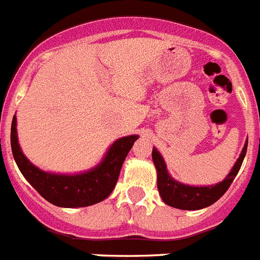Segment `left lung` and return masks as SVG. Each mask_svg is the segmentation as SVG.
Masks as SVG:
<instances>
[{
  "instance_id": "8db88e82",
  "label": "left lung",
  "mask_w": 260,
  "mask_h": 260,
  "mask_svg": "<svg viewBox=\"0 0 260 260\" xmlns=\"http://www.w3.org/2000/svg\"><path fill=\"white\" fill-rule=\"evenodd\" d=\"M246 150L247 142L245 143V147H243L238 160L236 161L234 167L232 168L231 173L226 176V178L222 182L217 183L215 186L197 187V186L183 185V183L174 181L168 173L161 155L157 152L156 148H153L152 160L156 167V171H157V189L160 195H161V199L168 206L178 208V210L194 211L208 207V206L215 203L216 201H219L222 195L226 192V190L229 189V186L233 182L234 177L237 176V173L240 172L243 158L246 155Z\"/></svg>"
}]
</instances>
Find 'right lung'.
I'll use <instances>...</instances> for the list:
<instances>
[{
  "mask_svg": "<svg viewBox=\"0 0 260 260\" xmlns=\"http://www.w3.org/2000/svg\"><path fill=\"white\" fill-rule=\"evenodd\" d=\"M137 139L138 135H130L114 142L102 164L92 171L75 176L52 174L36 168L23 155L17 138V117L14 116L11 122V151L19 171L43 198L58 207H87L108 198Z\"/></svg>",
  "mask_w": 260,
  "mask_h": 260,
  "instance_id": "obj_1",
  "label": "right lung"
}]
</instances>
